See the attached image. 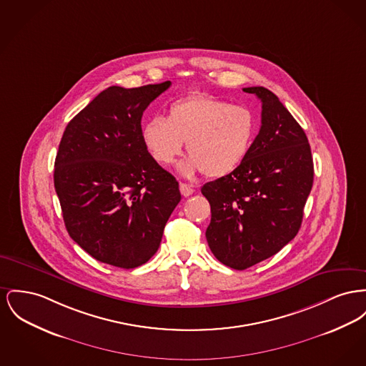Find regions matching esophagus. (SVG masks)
<instances>
[{"instance_id": "esophagus-1", "label": "esophagus", "mask_w": 366, "mask_h": 366, "mask_svg": "<svg viewBox=\"0 0 366 366\" xmlns=\"http://www.w3.org/2000/svg\"><path fill=\"white\" fill-rule=\"evenodd\" d=\"M179 191H181V194L185 196V197H188V196L194 194V188L191 185H188V184H184V182L179 184Z\"/></svg>"}]
</instances>
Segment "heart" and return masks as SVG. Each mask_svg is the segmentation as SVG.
I'll list each match as a JSON object with an SVG mask.
<instances>
[{"label": "heart", "instance_id": "obj_1", "mask_svg": "<svg viewBox=\"0 0 366 366\" xmlns=\"http://www.w3.org/2000/svg\"><path fill=\"white\" fill-rule=\"evenodd\" d=\"M257 135V117L246 107L210 95H189L174 101L167 119L153 116L142 127V139L153 159L172 164L181 154L184 142L191 154L181 166L191 177L204 172L221 178L246 160Z\"/></svg>", "mask_w": 366, "mask_h": 366}]
</instances>
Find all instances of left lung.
Wrapping results in <instances>:
<instances>
[{
	"label": "left lung",
	"mask_w": 366,
	"mask_h": 366,
	"mask_svg": "<svg viewBox=\"0 0 366 366\" xmlns=\"http://www.w3.org/2000/svg\"><path fill=\"white\" fill-rule=\"evenodd\" d=\"M243 91L261 101L252 151L235 172L202 188L212 207L209 247L240 271L277 254L297 235L314 181L307 135L290 112L264 86Z\"/></svg>",
	"instance_id": "8db88e82"
}]
</instances>
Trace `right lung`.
Segmentation results:
<instances>
[{"instance_id": "1", "label": "right lung", "mask_w": 366, "mask_h": 366, "mask_svg": "<svg viewBox=\"0 0 366 366\" xmlns=\"http://www.w3.org/2000/svg\"><path fill=\"white\" fill-rule=\"evenodd\" d=\"M170 86H109L66 126L55 191L69 235L101 262L145 264L181 200L177 179L152 157L141 129L144 110Z\"/></svg>"}]
</instances>
